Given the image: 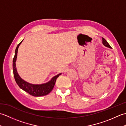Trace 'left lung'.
<instances>
[{"instance_id": "left-lung-1", "label": "left lung", "mask_w": 126, "mask_h": 126, "mask_svg": "<svg viewBox=\"0 0 126 126\" xmlns=\"http://www.w3.org/2000/svg\"><path fill=\"white\" fill-rule=\"evenodd\" d=\"M102 43H103V44L104 45V46H106V47H109V48H111V47L110 46V45L108 44V43L107 42L106 40L103 38H102Z\"/></svg>"}]
</instances>
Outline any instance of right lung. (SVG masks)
Wrapping results in <instances>:
<instances>
[{
    "label": "right lung",
    "mask_w": 126,
    "mask_h": 126,
    "mask_svg": "<svg viewBox=\"0 0 126 126\" xmlns=\"http://www.w3.org/2000/svg\"><path fill=\"white\" fill-rule=\"evenodd\" d=\"M22 41L19 44H18L15 50V55L13 59V75L15 79V81L21 89L25 91L29 94L33 96H42L47 95L49 94L53 89L55 82L57 77L60 75L61 74H60L54 76L51 79V81L48 82L46 83L43 84H32L24 81L23 79L20 78L17 73V70L16 68V61L17 58V52L18 47L20 44L22 43Z\"/></svg>",
    "instance_id": "add662e5"
}]
</instances>
